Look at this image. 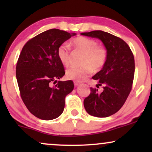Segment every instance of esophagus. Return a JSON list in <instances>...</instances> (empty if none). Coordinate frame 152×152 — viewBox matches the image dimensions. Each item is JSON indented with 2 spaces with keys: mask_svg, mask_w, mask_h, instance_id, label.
<instances>
[{
  "mask_svg": "<svg viewBox=\"0 0 152 152\" xmlns=\"http://www.w3.org/2000/svg\"><path fill=\"white\" fill-rule=\"evenodd\" d=\"M80 84V83H78V82H77V81H74V86H78V85Z\"/></svg>",
  "mask_w": 152,
  "mask_h": 152,
  "instance_id": "obj_1",
  "label": "esophagus"
}]
</instances>
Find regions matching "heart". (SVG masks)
Here are the masks:
<instances>
[{"label": "heart", "instance_id": "1", "mask_svg": "<svg viewBox=\"0 0 152 152\" xmlns=\"http://www.w3.org/2000/svg\"><path fill=\"white\" fill-rule=\"evenodd\" d=\"M75 51L83 53L80 67H72L66 71V77L70 80L83 81L88 78L94 71H99L105 65L107 60V50L103 46L98 45L96 40L84 36L75 38L71 42ZM57 54L64 66H69L71 64L72 53L68 45L62 44L58 47Z\"/></svg>", "mask_w": 152, "mask_h": 152}]
</instances>
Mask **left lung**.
Instances as JSON below:
<instances>
[{
  "instance_id": "left-lung-1",
  "label": "left lung",
  "mask_w": 152,
  "mask_h": 152,
  "mask_svg": "<svg viewBox=\"0 0 152 152\" xmlns=\"http://www.w3.org/2000/svg\"><path fill=\"white\" fill-rule=\"evenodd\" d=\"M81 35L99 38L107 50L105 65L92 78L103 86L102 92L91 87V93L83 101L88 114L107 117L116 113L124 104L133 84L135 63L129 45L121 38L102 31L82 33Z\"/></svg>"
}]
</instances>
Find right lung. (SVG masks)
Wrapping results in <instances>:
<instances>
[{"instance_id": "right-lung-1", "label": "right lung", "mask_w": 152, "mask_h": 152, "mask_svg": "<svg viewBox=\"0 0 152 152\" xmlns=\"http://www.w3.org/2000/svg\"><path fill=\"white\" fill-rule=\"evenodd\" d=\"M75 35L50 29L32 38L23 47L16 64L17 82L24 104L38 118L58 117L64 111L66 96L74 89L71 80L56 81L65 74L57 50ZM53 83H57L52 87Z\"/></svg>"}]
</instances>
